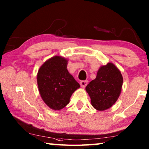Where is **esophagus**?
Returning a JSON list of instances; mask_svg holds the SVG:
<instances>
[{"mask_svg": "<svg viewBox=\"0 0 149 149\" xmlns=\"http://www.w3.org/2000/svg\"><path fill=\"white\" fill-rule=\"evenodd\" d=\"M87 84H88L87 81H81V83H80L81 86L83 88H84L85 86H86L87 85Z\"/></svg>", "mask_w": 149, "mask_h": 149, "instance_id": "obj_1", "label": "esophagus"}]
</instances>
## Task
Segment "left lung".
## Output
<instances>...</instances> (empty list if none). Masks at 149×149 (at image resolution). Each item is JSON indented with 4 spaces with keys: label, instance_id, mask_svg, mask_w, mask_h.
Here are the masks:
<instances>
[{
    "label": "left lung",
    "instance_id": "left-lung-1",
    "mask_svg": "<svg viewBox=\"0 0 149 149\" xmlns=\"http://www.w3.org/2000/svg\"><path fill=\"white\" fill-rule=\"evenodd\" d=\"M123 77L119 69L112 63L101 66L97 77L86 87L91 104L98 111L110 108L121 93Z\"/></svg>",
    "mask_w": 149,
    "mask_h": 149
}]
</instances>
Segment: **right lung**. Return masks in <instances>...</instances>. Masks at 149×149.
Returning a JSON list of instances; mask_svg holds the SVG:
<instances>
[{"label": "right lung", "mask_w": 149, "mask_h": 149, "mask_svg": "<svg viewBox=\"0 0 149 149\" xmlns=\"http://www.w3.org/2000/svg\"><path fill=\"white\" fill-rule=\"evenodd\" d=\"M68 59L55 56L40 66L37 84L40 96L50 109L59 111L67 105L80 85L68 72Z\"/></svg>", "instance_id": "obj_1"}]
</instances>
